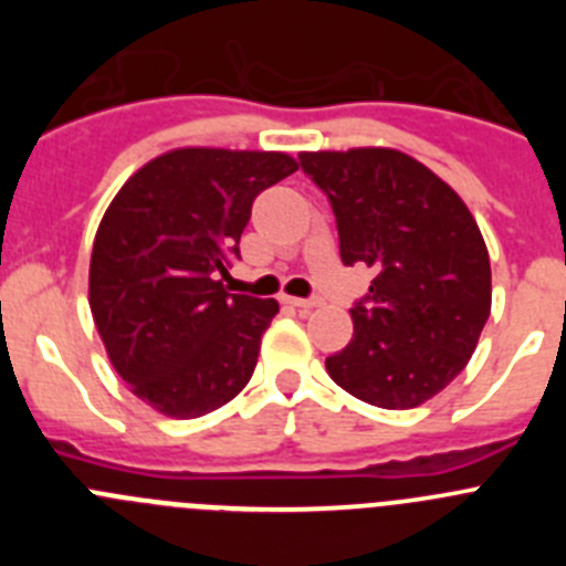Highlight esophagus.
I'll list each match as a JSON object with an SVG mask.
<instances>
[{"label":"esophagus","mask_w":566,"mask_h":566,"mask_svg":"<svg viewBox=\"0 0 566 566\" xmlns=\"http://www.w3.org/2000/svg\"><path fill=\"white\" fill-rule=\"evenodd\" d=\"M286 303H289V306H294V308H303V312H312V308L319 306V300H317V297H308V300H303V297H286Z\"/></svg>","instance_id":"34e87169"}]
</instances>
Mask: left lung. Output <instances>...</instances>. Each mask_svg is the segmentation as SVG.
<instances>
[{"label":"left lung","instance_id":"8db88e82","mask_svg":"<svg viewBox=\"0 0 566 566\" xmlns=\"http://www.w3.org/2000/svg\"><path fill=\"white\" fill-rule=\"evenodd\" d=\"M300 167L332 203L345 266L374 269L328 377L388 411L428 402L468 365L490 317V258L473 214L399 149L300 153Z\"/></svg>","mask_w":566,"mask_h":566}]
</instances>
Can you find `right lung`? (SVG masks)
<instances>
[{
  "instance_id": "add662e5",
  "label": "right lung",
  "mask_w": 566,
  "mask_h": 566,
  "mask_svg": "<svg viewBox=\"0 0 566 566\" xmlns=\"http://www.w3.org/2000/svg\"><path fill=\"white\" fill-rule=\"evenodd\" d=\"M297 169L286 153L184 147L144 164L98 223L90 312L129 391L172 419L227 405L252 379L277 300L229 294L252 203Z\"/></svg>"
}]
</instances>
